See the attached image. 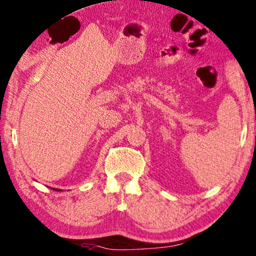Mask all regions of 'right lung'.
Listing matches in <instances>:
<instances>
[{
  "label": "right lung",
  "instance_id": "add662e5",
  "mask_svg": "<svg viewBox=\"0 0 256 256\" xmlns=\"http://www.w3.org/2000/svg\"><path fill=\"white\" fill-rule=\"evenodd\" d=\"M53 190H56V189H53Z\"/></svg>",
  "mask_w": 256,
  "mask_h": 256
}]
</instances>
